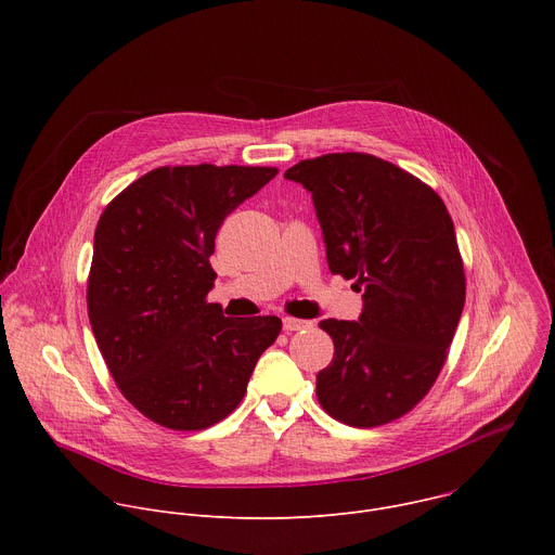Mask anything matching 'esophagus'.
I'll use <instances>...</instances> for the list:
<instances>
[{
  "instance_id": "esophagus-1",
  "label": "esophagus",
  "mask_w": 555,
  "mask_h": 555,
  "mask_svg": "<svg viewBox=\"0 0 555 555\" xmlns=\"http://www.w3.org/2000/svg\"><path fill=\"white\" fill-rule=\"evenodd\" d=\"M311 327V323L309 321H300V319H283V330L287 332V334H292V332H302V330H309Z\"/></svg>"
}]
</instances>
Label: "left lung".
Listing matches in <instances>:
<instances>
[{
    "instance_id": "left-lung-1",
    "label": "left lung",
    "mask_w": 555,
    "mask_h": 555,
    "mask_svg": "<svg viewBox=\"0 0 555 555\" xmlns=\"http://www.w3.org/2000/svg\"><path fill=\"white\" fill-rule=\"evenodd\" d=\"M319 215L332 274L364 289L360 321H321L334 360L315 377L327 415L375 428L411 413L439 377L463 302L452 217L420 178L371 153H327L285 171Z\"/></svg>"
}]
</instances>
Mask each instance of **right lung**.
<instances>
[{
    "mask_svg": "<svg viewBox=\"0 0 555 555\" xmlns=\"http://www.w3.org/2000/svg\"><path fill=\"white\" fill-rule=\"evenodd\" d=\"M279 169L157 167L103 210L88 276L96 345L125 400L171 430H204L242 404L276 315L225 319L206 296L223 219Z\"/></svg>",
    "mask_w": 555,
    "mask_h": 555,
    "instance_id": "add662e5",
    "label": "right lung"
}]
</instances>
